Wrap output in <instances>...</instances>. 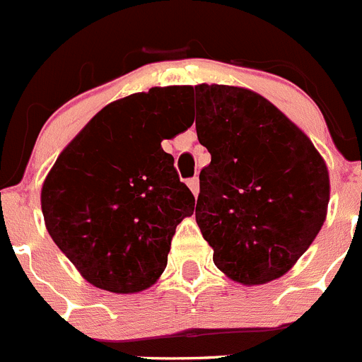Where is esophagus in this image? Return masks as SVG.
Returning <instances> with one entry per match:
<instances>
[{
	"mask_svg": "<svg viewBox=\"0 0 362 362\" xmlns=\"http://www.w3.org/2000/svg\"><path fill=\"white\" fill-rule=\"evenodd\" d=\"M187 185H188V188H190L194 196H197V194H199V179H197V177L188 179Z\"/></svg>",
	"mask_w": 362,
	"mask_h": 362,
	"instance_id": "1",
	"label": "esophagus"
}]
</instances>
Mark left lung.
<instances>
[{"mask_svg": "<svg viewBox=\"0 0 362 362\" xmlns=\"http://www.w3.org/2000/svg\"><path fill=\"white\" fill-rule=\"evenodd\" d=\"M192 90L197 139L212 156L199 174L196 221L214 263L248 286L277 279L326 219L325 159L263 95L204 83Z\"/></svg>", "mask_w": 362, "mask_h": 362, "instance_id": "obj_1", "label": "left lung"}]
</instances>
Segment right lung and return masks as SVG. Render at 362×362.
Listing matches in <instances>:
<instances>
[{
    "label": "right lung",
    "mask_w": 362,
    "mask_h": 362,
    "mask_svg": "<svg viewBox=\"0 0 362 362\" xmlns=\"http://www.w3.org/2000/svg\"><path fill=\"white\" fill-rule=\"evenodd\" d=\"M190 90L150 88L107 105L45 179L50 238L98 288H150L165 272L175 226L194 214L196 199L161 148L192 127Z\"/></svg>",
    "instance_id": "1"
}]
</instances>
